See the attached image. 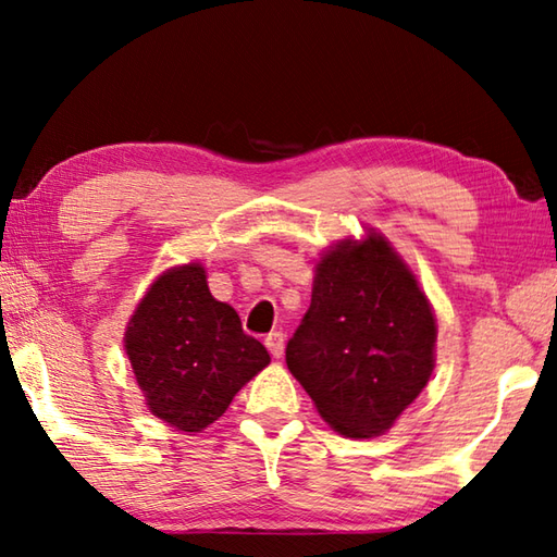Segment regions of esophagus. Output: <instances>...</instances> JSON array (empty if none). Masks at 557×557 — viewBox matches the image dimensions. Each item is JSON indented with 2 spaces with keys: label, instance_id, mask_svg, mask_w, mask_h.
I'll list each match as a JSON object with an SVG mask.
<instances>
[{
  "label": "esophagus",
  "instance_id": "34e87169",
  "mask_svg": "<svg viewBox=\"0 0 557 557\" xmlns=\"http://www.w3.org/2000/svg\"><path fill=\"white\" fill-rule=\"evenodd\" d=\"M264 345H267L271 355L281 357L283 348H286V336H283V331H271L269 336L264 338Z\"/></svg>",
  "mask_w": 557,
  "mask_h": 557
}]
</instances>
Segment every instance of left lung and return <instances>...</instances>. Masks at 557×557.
<instances>
[{
    "label": "left lung",
    "instance_id": "8db88e82",
    "mask_svg": "<svg viewBox=\"0 0 557 557\" xmlns=\"http://www.w3.org/2000/svg\"><path fill=\"white\" fill-rule=\"evenodd\" d=\"M434 343L436 321L414 276L386 240L369 238L321 259L286 364L338 434L372 438L426 386Z\"/></svg>",
    "mask_w": 557,
    "mask_h": 557
}]
</instances>
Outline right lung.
Instances as JSON below:
<instances>
[{
  "label": "right lung",
  "instance_id": "add662e5",
  "mask_svg": "<svg viewBox=\"0 0 557 557\" xmlns=\"http://www.w3.org/2000/svg\"><path fill=\"white\" fill-rule=\"evenodd\" d=\"M126 352L150 410L190 434L216 422L269 364L236 310L212 298L200 264L159 276L131 319Z\"/></svg>",
  "mask_w": 557,
  "mask_h": 557
}]
</instances>
